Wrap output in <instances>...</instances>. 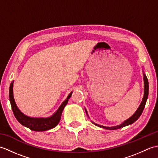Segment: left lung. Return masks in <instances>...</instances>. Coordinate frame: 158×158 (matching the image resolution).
<instances>
[{
  "label": "left lung",
  "instance_id": "obj_1",
  "mask_svg": "<svg viewBox=\"0 0 158 158\" xmlns=\"http://www.w3.org/2000/svg\"><path fill=\"white\" fill-rule=\"evenodd\" d=\"M144 76V87H145V88H144V97L143 98V101L140 104V105L139 106V107L137 109L136 111L135 112V113L134 114V115L130 117L129 119H127V120H126L125 122H123L122 124H120L119 126H114V127H105V126H100L98 125V124L94 123L96 126H98L99 127H102L103 128H105V129H108V130H117V129H119L121 127H123L124 126H128L130 125V124L133 123L134 122H135L139 118V117L141 115V114L143 111V109L145 108V104L147 102V98H148V94H149V83H148V79H147L146 75L144 74L143 75ZM86 111V110H85ZM87 113V111H86Z\"/></svg>",
  "mask_w": 158,
  "mask_h": 158
}]
</instances>
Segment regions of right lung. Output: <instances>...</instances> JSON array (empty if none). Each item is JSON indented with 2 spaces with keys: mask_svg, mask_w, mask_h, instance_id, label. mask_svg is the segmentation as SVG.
<instances>
[{
  "mask_svg": "<svg viewBox=\"0 0 158 158\" xmlns=\"http://www.w3.org/2000/svg\"><path fill=\"white\" fill-rule=\"evenodd\" d=\"M13 82H11L9 87V100L10 102H11L13 114H14L17 120L22 125L27 127L29 129L34 131H45L53 128V127L58 125L60 118H61L62 110L66 105L67 102L69 101V99L71 96L73 92L70 93L66 100L63 102L58 110L52 117H48V118H32V117H29L23 115L18 109V107H17L13 95Z\"/></svg>",
  "mask_w": 158,
  "mask_h": 158,
  "instance_id": "1",
  "label": "right lung"
}]
</instances>
